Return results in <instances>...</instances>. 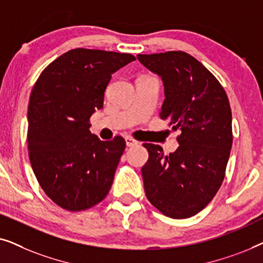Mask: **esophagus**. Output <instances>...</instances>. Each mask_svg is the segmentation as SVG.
I'll list each match as a JSON object with an SVG mask.
<instances>
[{
  "label": "esophagus",
  "mask_w": 263,
  "mask_h": 263,
  "mask_svg": "<svg viewBox=\"0 0 263 263\" xmlns=\"http://www.w3.org/2000/svg\"><path fill=\"white\" fill-rule=\"evenodd\" d=\"M125 143H127L128 147H133V146L138 145V141L133 138H130V136H125Z\"/></svg>",
  "instance_id": "1"
}]
</instances>
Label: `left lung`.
<instances>
[{
  "label": "left lung",
  "mask_w": 263,
  "mask_h": 263,
  "mask_svg": "<svg viewBox=\"0 0 263 263\" xmlns=\"http://www.w3.org/2000/svg\"><path fill=\"white\" fill-rule=\"evenodd\" d=\"M164 82L159 116L179 130L178 148L165 156L159 145L143 143L148 160L141 168L147 199L174 219L202 211L220 188L232 147V114L217 78L184 51L138 55Z\"/></svg>",
  "instance_id": "left-lung-1"
}]
</instances>
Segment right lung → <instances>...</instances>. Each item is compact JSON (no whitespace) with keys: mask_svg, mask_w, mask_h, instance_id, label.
Masks as SVG:
<instances>
[{"mask_svg":"<svg viewBox=\"0 0 263 263\" xmlns=\"http://www.w3.org/2000/svg\"><path fill=\"white\" fill-rule=\"evenodd\" d=\"M135 57L78 48L49 64L28 103V157L35 178L57 206L88 210L105 199L125 141H102L89 132V118L103 107L111 75Z\"/></svg>","mask_w":263,"mask_h":263,"instance_id":"add662e5","label":"right lung"}]
</instances>
